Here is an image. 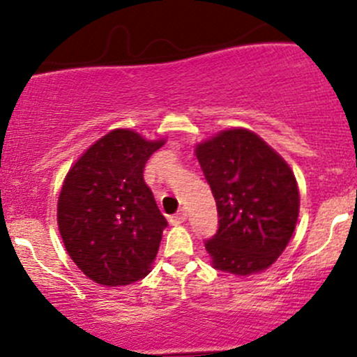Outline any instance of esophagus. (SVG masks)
<instances>
[{"label":"esophagus","instance_id":"obj_1","mask_svg":"<svg viewBox=\"0 0 357 357\" xmlns=\"http://www.w3.org/2000/svg\"><path fill=\"white\" fill-rule=\"evenodd\" d=\"M186 218H188V214H186V211H179V213H176L174 216L171 218V223H174V225H179V223H185L186 221Z\"/></svg>","mask_w":357,"mask_h":357}]
</instances>
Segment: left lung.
I'll list each match as a JSON object with an SVG mask.
<instances>
[{"instance_id": "left-lung-1", "label": "left lung", "mask_w": 357, "mask_h": 357, "mask_svg": "<svg viewBox=\"0 0 357 357\" xmlns=\"http://www.w3.org/2000/svg\"><path fill=\"white\" fill-rule=\"evenodd\" d=\"M195 155L218 209V231L206 241L214 268L251 275L288 245L300 213L298 185L284 158L248 129L221 130Z\"/></svg>"}]
</instances>
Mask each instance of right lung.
I'll return each instance as SVG.
<instances>
[{"instance_id":"add662e5","label":"right lung","mask_w":357,"mask_h":357,"mask_svg":"<svg viewBox=\"0 0 357 357\" xmlns=\"http://www.w3.org/2000/svg\"><path fill=\"white\" fill-rule=\"evenodd\" d=\"M164 143L115 129L75 162L62 183V242L79 271L98 284L127 286L150 272L167 220L143 171Z\"/></svg>"}]
</instances>
